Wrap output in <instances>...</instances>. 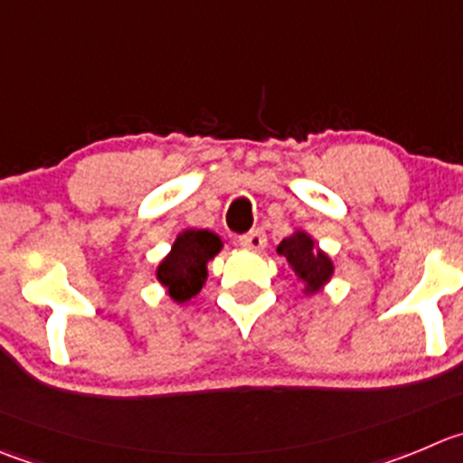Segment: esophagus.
<instances>
[{"instance_id": "esophagus-1", "label": "esophagus", "mask_w": 463, "mask_h": 463, "mask_svg": "<svg viewBox=\"0 0 463 463\" xmlns=\"http://www.w3.org/2000/svg\"><path fill=\"white\" fill-rule=\"evenodd\" d=\"M239 243L243 245L245 250H254V252H259V250L266 248V234H263L261 229H252L250 234L241 236Z\"/></svg>"}]
</instances>
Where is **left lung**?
Wrapping results in <instances>:
<instances>
[{"instance_id": "8db88e82", "label": "left lung", "mask_w": 463, "mask_h": 463, "mask_svg": "<svg viewBox=\"0 0 463 463\" xmlns=\"http://www.w3.org/2000/svg\"><path fill=\"white\" fill-rule=\"evenodd\" d=\"M277 254L286 259L288 270L300 281L302 293L307 298L320 293L332 281L334 270H336L332 257L307 234L305 229H295L293 234L286 236L277 245Z\"/></svg>"}]
</instances>
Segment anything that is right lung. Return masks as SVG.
Wrapping results in <instances>:
<instances>
[{"label": "right lung", "mask_w": 463, "mask_h": 463, "mask_svg": "<svg viewBox=\"0 0 463 463\" xmlns=\"http://www.w3.org/2000/svg\"><path fill=\"white\" fill-rule=\"evenodd\" d=\"M222 250V239L209 229H182L173 248L156 266V281L170 300L184 305L195 298L209 277V261Z\"/></svg>", "instance_id": "add662e5"}]
</instances>
